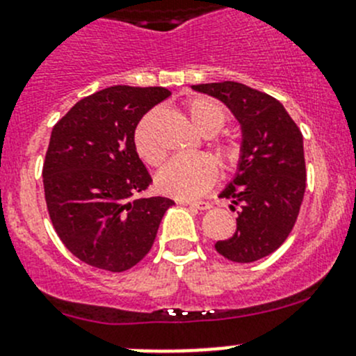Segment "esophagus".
<instances>
[{
  "label": "esophagus",
  "mask_w": 356,
  "mask_h": 356,
  "mask_svg": "<svg viewBox=\"0 0 356 356\" xmlns=\"http://www.w3.org/2000/svg\"><path fill=\"white\" fill-rule=\"evenodd\" d=\"M180 204H185V206H191V208L194 209H199V211H206V209L211 208V204L206 201H195V202H180Z\"/></svg>",
  "instance_id": "esophagus-1"
}]
</instances>
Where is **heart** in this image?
<instances>
[{"label":"heart","instance_id":"b5f03b06","mask_svg":"<svg viewBox=\"0 0 356 356\" xmlns=\"http://www.w3.org/2000/svg\"><path fill=\"white\" fill-rule=\"evenodd\" d=\"M187 111L195 129L204 136H215L223 129L229 120V111L216 99L206 96H195L187 101ZM147 115L134 131V148L143 162L159 165L164 161V152L159 148L150 134V118ZM216 159L225 168L238 164L241 148L234 138H222L213 143ZM218 175L215 161L208 155H192V157H176L157 175V188L169 197L191 201L204 195L213 187Z\"/></svg>","mask_w":356,"mask_h":356}]
</instances>
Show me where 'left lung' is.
Returning <instances> with one entry per match:
<instances>
[{
    "instance_id": "obj_1",
    "label": "left lung",
    "mask_w": 356,
    "mask_h": 356,
    "mask_svg": "<svg viewBox=\"0 0 356 356\" xmlns=\"http://www.w3.org/2000/svg\"><path fill=\"white\" fill-rule=\"evenodd\" d=\"M222 101L241 127V155L232 180L218 197L231 199L238 229L216 241L220 255L250 264L270 255L296 225L306 191L304 141L282 103L238 82L192 86Z\"/></svg>"
}]
</instances>
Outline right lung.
<instances>
[{
  "label": "right lung",
  "mask_w": 356,
  "mask_h": 356,
  "mask_svg": "<svg viewBox=\"0 0 356 356\" xmlns=\"http://www.w3.org/2000/svg\"><path fill=\"white\" fill-rule=\"evenodd\" d=\"M169 96L164 87H108L54 125L43 162L47 208L64 246L89 266L111 273L136 266L175 204L138 197L152 176L134 148L143 115Z\"/></svg>",
  "instance_id": "obj_1"
}]
</instances>
